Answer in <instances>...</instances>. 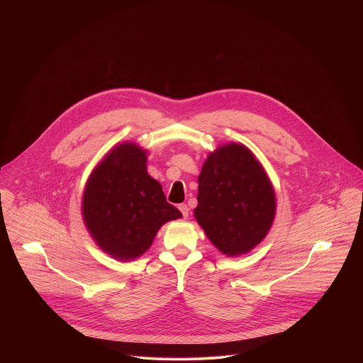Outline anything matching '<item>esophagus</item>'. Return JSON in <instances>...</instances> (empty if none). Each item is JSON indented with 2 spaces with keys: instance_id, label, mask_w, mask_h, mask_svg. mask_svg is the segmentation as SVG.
Returning a JSON list of instances; mask_svg holds the SVG:
<instances>
[{
  "instance_id": "obj_1",
  "label": "esophagus",
  "mask_w": 363,
  "mask_h": 363,
  "mask_svg": "<svg viewBox=\"0 0 363 363\" xmlns=\"http://www.w3.org/2000/svg\"><path fill=\"white\" fill-rule=\"evenodd\" d=\"M179 211H181V214H182V217L184 218H188V216H189V208H188V205L186 203H179Z\"/></svg>"
}]
</instances>
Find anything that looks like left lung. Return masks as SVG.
<instances>
[{
    "label": "left lung",
    "instance_id": "8db88e82",
    "mask_svg": "<svg viewBox=\"0 0 363 363\" xmlns=\"http://www.w3.org/2000/svg\"><path fill=\"white\" fill-rule=\"evenodd\" d=\"M196 201V221L227 255L254 248L269 233L276 213V195L267 174L238 143L210 153L198 177Z\"/></svg>",
    "mask_w": 363,
    "mask_h": 363
}]
</instances>
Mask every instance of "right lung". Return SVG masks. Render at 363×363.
Here are the masks:
<instances>
[{
	"label": "right lung",
	"mask_w": 363,
	"mask_h": 363,
	"mask_svg": "<svg viewBox=\"0 0 363 363\" xmlns=\"http://www.w3.org/2000/svg\"><path fill=\"white\" fill-rule=\"evenodd\" d=\"M83 220L99 247L119 260L143 254L158 230L182 214L147 175L146 152L135 143L112 149L90 175Z\"/></svg>",
	"instance_id": "right-lung-1"
}]
</instances>
